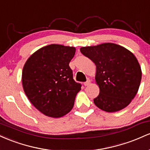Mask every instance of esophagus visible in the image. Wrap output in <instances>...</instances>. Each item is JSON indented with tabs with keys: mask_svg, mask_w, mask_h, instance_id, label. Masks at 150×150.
Instances as JSON below:
<instances>
[{
	"mask_svg": "<svg viewBox=\"0 0 150 150\" xmlns=\"http://www.w3.org/2000/svg\"><path fill=\"white\" fill-rule=\"evenodd\" d=\"M89 85H90V81L89 80H88V81H87V82H84V85L85 86H89Z\"/></svg>",
	"mask_w": 150,
	"mask_h": 150,
	"instance_id": "34e87169",
	"label": "esophagus"
}]
</instances>
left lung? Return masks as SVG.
<instances>
[{"label": "left lung", "instance_id": "1", "mask_svg": "<svg viewBox=\"0 0 150 150\" xmlns=\"http://www.w3.org/2000/svg\"><path fill=\"white\" fill-rule=\"evenodd\" d=\"M96 65V84L99 94L94 99L98 108L116 112L128 106L140 87L142 70L131 51L113 43L80 48Z\"/></svg>", "mask_w": 150, "mask_h": 150}]
</instances>
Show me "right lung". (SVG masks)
<instances>
[{
    "mask_svg": "<svg viewBox=\"0 0 150 150\" xmlns=\"http://www.w3.org/2000/svg\"><path fill=\"white\" fill-rule=\"evenodd\" d=\"M75 51L73 46L50 44L32 53L24 65L22 82L25 94L45 116L61 118L73 108L81 89L69 66Z\"/></svg>",
    "mask_w": 150,
    "mask_h": 150,
    "instance_id": "add662e5",
    "label": "right lung"
}]
</instances>
